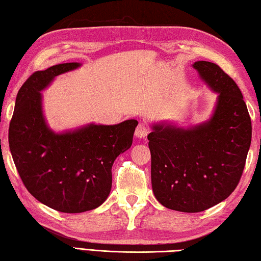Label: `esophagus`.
Instances as JSON below:
<instances>
[{"instance_id":"34e87169","label":"esophagus","mask_w":261,"mask_h":261,"mask_svg":"<svg viewBox=\"0 0 261 261\" xmlns=\"http://www.w3.org/2000/svg\"><path fill=\"white\" fill-rule=\"evenodd\" d=\"M149 129L147 124H145V123H139L138 125L136 127V131H135V135L138 137V138H146V136L148 135Z\"/></svg>"}]
</instances>
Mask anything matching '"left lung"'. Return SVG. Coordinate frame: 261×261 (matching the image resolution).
Returning a JSON list of instances; mask_svg holds the SVG:
<instances>
[{"label":"left lung","mask_w":261,"mask_h":261,"mask_svg":"<svg viewBox=\"0 0 261 261\" xmlns=\"http://www.w3.org/2000/svg\"><path fill=\"white\" fill-rule=\"evenodd\" d=\"M219 93L213 116L190 129L158 124L147 136L152 188L169 210L197 213L230 196L240 183L251 145L252 125L241 90L212 62L193 64Z\"/></svg>","instance_id":"1"}]
</instances>
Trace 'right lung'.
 Instances as JSON below:
<instances>
[{
    "instance_id": "obj_1",
    "label": "right lung",
    "mask_w": 261,
    "mask_h": 261,
    "mask_svg": "<svg viewBox=\"0 0 261 261\" xmlns=\"http://www.w3.org/2000/svg\"><path fill=\"white\" fill-rule=\"evenodd\" d=\"M79 67L62 63L26 79L16 98L9 126V147L28 191L42 204L63 213L94 210L112 189V167L131 147L138 122L90 124L54 134L42 115L41 94L54 77Z\"/></svg>"
}]
</instances>
